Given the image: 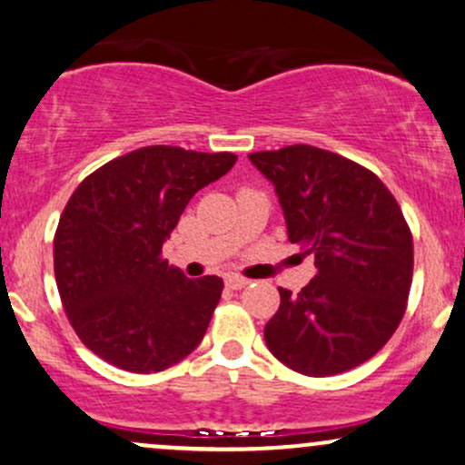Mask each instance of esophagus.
<instances>
[{
    "instance_id": "obj_1",
    "label": "esophagus",
    "mask_w": 465,
    "mask_h": 465,
    "mask_svg": "<svg viewBox=\"0 0 465 465\" xmlns=\"http://www.w3.org/2000/svg\"><path fill=\"white\" fill-rule=\"evenodd\" d=\"M225 285L229 290H242V287L249 285V279H244V276H238V274H229L225 276Z\"/></svg>"
}]
</instances>
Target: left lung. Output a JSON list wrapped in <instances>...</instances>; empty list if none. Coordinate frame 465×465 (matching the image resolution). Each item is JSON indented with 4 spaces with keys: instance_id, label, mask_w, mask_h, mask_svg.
<instances>
[{
    "instance_id": "obj_1",
    "label": "left lung",
    "mask_w": 465,
    "mask_h": 465,
    "mask_svg": "<svg viewBox=\"0 0 465 465\" xmlns=\"http://www.w3.org/2000/svg\"><path fill=\"white\" fill-rule=\"evenodd\" d=\"M274 184L287 238L315 255L317 274L263 328L293 371L326 378L378 354L397 331L412 285L414 244L397 199L373 172L307 143L252 152Z\"/></svg>"
}]
</instances>
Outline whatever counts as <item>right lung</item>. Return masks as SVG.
<instances>
[{
	"mask_svg": "<svg viewBox=\"0 0 465 465\" xmlns=\"http://www.w3.org/2000/svg\"><path fill=\"white\" fill-rule=\"evenodd\" d=\"M232 152L148 145L76 186L53 238V266L76 337L103 361L156 373L202 343L223 279H189L163 242L199 189L225 175Z\"/></svg>",
	"mask_w": 465,
	"mask_h": 465,
	"instance_id": "1",
	"label": "right lung"
}]
</instances>
